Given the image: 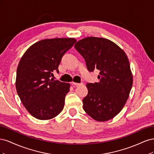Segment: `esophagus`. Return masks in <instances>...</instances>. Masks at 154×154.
Instances as JSON below:
<instances>
[{
    "label": "esophagus",
    "instance_id": "esophagus-1",
    "mask_svg": "<svg viewBox=\"0 0 154 154\" xmlns=\"http://www.w3.org/2000/svg\"><path fill=\"white\" fill-rule=\"evenodd\" d=\"M72 85H75V86H80L83 85V83H75V82H72Z\"/></svg>",
    "mask_w": 154,
    "mask_h": 154
}]
</instances>
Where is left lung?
I'll return each mask as SVG.
<instances>
[{"label": "left lung", "mask_w": 154, "mask_h": 154, "mask_svg": "<svg viewBox=\"0 0 154 154\" xmlns=\"http://www.w3.org/2000/svg\"><path fill=\"white\" fill-rule=\"evenodd\" d=\"M74 48L84 58L88 71H100L99 82L87 84L83 110L97 122L114 118L123 109L133 84L127 54L113 42L98 37L83 38Z\"/></svg>", "instance_id": "1"}]
</instances>
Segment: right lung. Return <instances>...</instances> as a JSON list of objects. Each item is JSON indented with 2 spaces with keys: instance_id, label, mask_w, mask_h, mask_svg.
<instances>
[{
  "instance_id": "right-lung-1",
  "label": "right lung",
  "mask_w": 154,
  "mask_h": 154,
  "mask_svg": "<svg viewBox=\"0 0 154 154\" xmlns=\"http://www.w3.org/2000/svg\"><path fill=\"white\" fill-rule=\"evenodd\" d=\"M73 38L44 39L32 44L22 57L17 70V94L28 112L48 120L62 111L69 83L50 79L64 54L76 43Z\"/></svg>"
}]
</instances>
